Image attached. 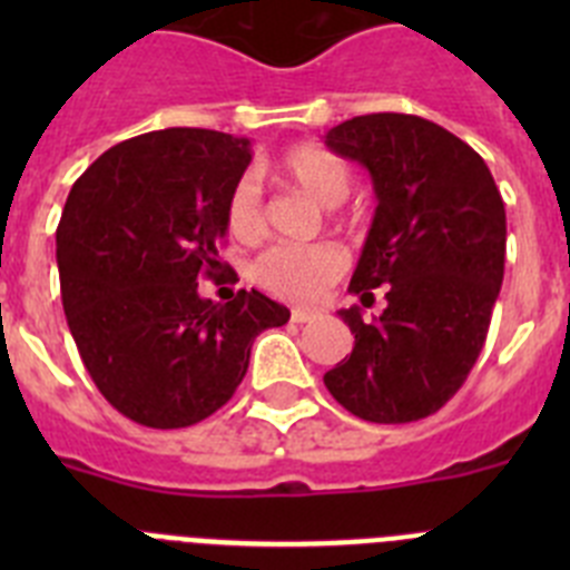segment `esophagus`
Returning <instances> with one entry per match:
<instances>
[{"label": "esophagus", "mask_w": 570, "mask_h": 570, "mask_svg": "<svg viewBox=\"0 0 570 570\" xmlns=\"http://www.w3.org/2000/svg\"><path fill=\"white\" fill-rule=\"evenodd\" d=\"M314 311H305V308H294V311H291V320H294V322H299V325H302V322H311V320H314Z\"/></svg>", "instance_id": "obj_1"}]
</instances>
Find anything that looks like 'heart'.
Here are the masks:
<instances>
[{
	"label": "heart",
	"instance_id": "b5f03b06",
	"mask_svg": "<svg viewBox=\"0 0 570 570\" xmlns=\"http://www.w3.org/2000/svg\"><path fill=\"white\" fill-rule=\"evenodd\" d=\"M276 176L291 188L308 194L325 208H334L351 190V170L340 156L316 145H299L279 156ZM228 230L236 239H256L265 230V205L254 176H242L225 205ZM345 274V254L331 242L276 245L256 256L250 276L256 285L288 302H320L325 291Z\"/></svg>",
	"mask_w": 570,
	"mask_h": 570
}]
</instances>
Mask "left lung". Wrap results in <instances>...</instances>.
<instances>
[{"label": "left lung", "instance_id": "1", "mask_svg": "<svg viewBox=\"0 0 570 570\" xmlns=\"http://www.w3.org/2000/svg\"><path fill=\"white\" fill-rule=\"evenodd\" d=\"M334 154L374 179V223L351 276L362 305L340 316L354 351L325 374L345 411L396 425L436 414L485 345L505 274V205L491 170L460 136L411 114L354 116L325 134Z\"/></svg>", "mask_w": 570, "mask_h": 570}]
</instances>
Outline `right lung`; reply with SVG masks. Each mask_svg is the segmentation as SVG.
Here are the masks:
<instances>
[{
  "instance_id": "add662e5",
  "label": "right lung",
  "mask_w": 570,
  "mask_h": 570,
  "mask_svg": "<svg viewBox=\"0 0 570 570\" xmlns=\"http://www.w3.org/2000/svg\"><path fill=\"white\" fill-rule=\"evenodd\" d=\"M250 165L245 136L168 128L105 150L57 228L68 328L90 380L128 420L188 428L225 405L250 345L291 311L259 291L199 296L219 276L228 194Z\"/></svg>"
}]
</instances>
